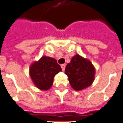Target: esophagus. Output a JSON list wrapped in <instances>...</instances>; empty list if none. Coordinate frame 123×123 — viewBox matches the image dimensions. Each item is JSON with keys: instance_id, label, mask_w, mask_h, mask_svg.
Segmentation results:
<instances>
[{"instance_id": "esophagus-1", "label": "esophagus", "mask_w": 123, "mask_h": 123, "mask_svg": "<svg viewBox=\"0 0 123 123\" xmlns=\"http://www.w3.org/2000/svg\"><path fill=\"white\" fill-rule=\"evenodd\" d=\"M65 67H66V65H65V64H62V65H61V68L62 71H65Z\"/></svg>"}]
</instances>
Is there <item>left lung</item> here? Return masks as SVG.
<instances>
[{
  "instance_id": "1",
  "label": "left lung",
  "mask_w": 123,
  "mask_h": 123,
  "mask_svg": "<svg viewBox=\"0 0 123 123\" xmlns=\"http://www.w3.org/2000/svg\"><path fill=\"white\" fill-rule=\"evenodd\" d=\"M65 71L71 86L76 91L91 86L94 79L95 68L92 62L78 55L71 58Z\"/></svg>"
}]
</instances>
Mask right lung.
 <instances>
[{"mask_svg": "<svg viewBox=\"0 0 123 123\" xmlns=\"http://www.w3.org/2000/svg\"><path fill=\"white\" fill-rule=\"evenodd\" d=\"M61 71L56 59L44 56L31 65L30 75L37 88L47 90L52 86L55 76Z\"/></svg>", "mask_w": 123, "mask_h": 123, "instance_id": "obj_1", "label": "right lung"}]
</instances>
